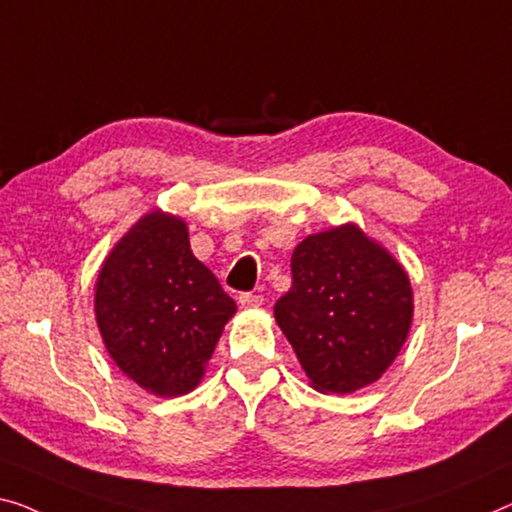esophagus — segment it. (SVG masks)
<instances>
[{
    "mask_svg": "<svg viewBox=\"0 0 512 512\" xmlns=\"http://www.w3.org/2000/svg\"><path fill=\"white\" fill-rule=\"evenodd\" d=\"M239 303L243 305V308H259V305L264 303V296L262 294H241Z\"/></svg>",
    "mask_w": 512,
    "mask_h": 512,
    "instance_id": "esophagus-1",
    "label": "esophagus"
}]
</instances>
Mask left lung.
I'll use <instances>...</instances> for the list:
<instances>
[{"mask_svg": "<svg viewBox=\"0 0 512 512\" xmlns=\"http://www.w3.org/2000/svg\"><path fill=\"white\" fill-rule=\"evenodd\" d=\"M276 322L310 386L347 395L391 368L414 319L404 266L354 223L305 236Z\"/></svg>", "mask_w": 512, "mask_h": 512, "instance_id": "1", "label": "left lung"}]
</instances>
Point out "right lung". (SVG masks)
I'll return each mask as SVG.
<instances>
[{
  "label": "right lung",
  "instance_id": "obj_1",
  "mask_svg": "<svg viewBox=\"0 0 512 512\" xmlns=\"http://www.w3.org/2000/svg\"><path fill=\"white\" fill-rule=\"evenodd\" d=\"M94 312L117 368L147 393L179 398L202 381L236 303L193 255L186 220L154 209L105 257Z\"/></svg>",
  "mask_w": 512,
  "mask_h": 512
}]
</instances>
